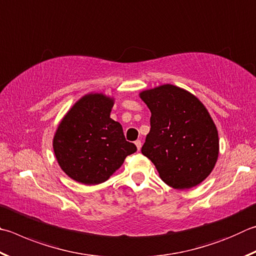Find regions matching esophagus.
<instances>
[{"mask_svg":"<svg viewBox=\"0 0 256 256\" xmlns=\"http://www.w3.org/2000/svg\"><path fill=\"white\" fill-rule=\"evenodd\" d=\"M136 148H138V151H140V148H141V146H142L141 141H140V140H136Z\"/></svg>","mask_w":256,"mask_h":256,"instance_id":"34e87169","label":"esophagus"}]
</instances>
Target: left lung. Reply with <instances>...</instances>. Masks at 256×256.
Segmentation results:
<instances>
[{"label": "left lung", "instance_id": "obj_1", "mask_svg": "<svg viewBox=\"0 0 256 256\" xmlns=\"http://www.w3.org/2000/svg\"><path fill=\"white\" fill-rule=\"evenodd\" d=\"M140 96L151 110L142 154L170 187L189 189L200 184L215 166L220 148L217 128L205 106L169 84Z\"/></svg>", "mask_w": 256, "mask_h": 256}]
</instances>
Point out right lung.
<instances>
[{
  "label": "right lung",
  "instance_id": "right-lung-1",
  "mask_svg": "<svg viewBox=\"0 0 256 256\" xmlns=\"http://www.w3.org/2000/svg\"><path fill=\"white\" fill-rule=\"evenodd\" d=\"M113 100L84 96L72 106L54 138V151L64 174L84 184H102L136 151L122 125L110 118Z\"/></svg>",
  "mask_w": 256,
  "mask_h": 256
}]
</instances>
